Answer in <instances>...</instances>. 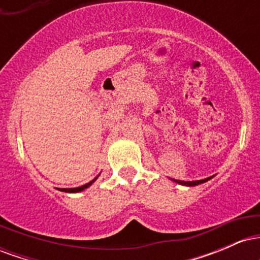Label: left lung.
I'll return each instance as SVG.
<instances>
[{
    "instance_id": "1",
    "label": "left lung",
    "mask_w": 260,
    "mask_h": 260,
    "mask_svg": "<svg viewBox=\"0 0 260 260\" xmlns=\"http://www.w3.org/2000/svg\"><path fill=\"white\" fill-rule=\"evenodd\" d=\"M210 178H213V176L211 177H208V178H204V180H199V181H180V180H172L176 183L178 184H182V186H188V187H192V186H198V184H202L204 183V182H207L210 180Z\"/></svg>"
}]
</instances>
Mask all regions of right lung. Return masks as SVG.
Returning <instances> with one entry per match:
<instances>
[{
	"mask_svg": "<svg viewBox=\"0 0 260 260\" xmlns=\"http://www.w3.org/2000/svg\"><path fill=\"white\" fill-rule=\"evenodd\" d=\"M98 177H99V175H98L96 177H95L92 181L88 182V183L83 184V186H80V187H77V188H59V190H62V192H66V193H78V192H82V190H84L88 187H90L91 184L94 183L95 181H96Z\"/></svg>",
	"mask_w": 260,
	"mask_h": 260,
	"instance_id": "add662e5",
	"label": "right lung"
}]
</instances>
